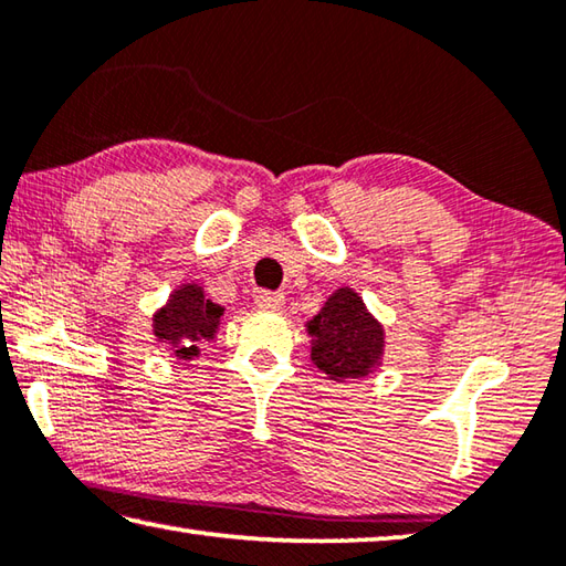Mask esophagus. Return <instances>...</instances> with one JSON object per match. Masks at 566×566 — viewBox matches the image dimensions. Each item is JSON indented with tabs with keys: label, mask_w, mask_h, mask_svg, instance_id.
<instances>
[{
	"label": "esophagus",
	"mask_w": 566,
	"mask_h": 566,
	"mask_svg": "<svg viewBox=\"0 0 566 566\" xmlns=\"http://www.w3.org/2000/svg\"><path fill=\"white\" fill-rule=\"evenodd\" d=\"M283 303H285L283 293H271V291H259V293H255V305L263 307V311H273L275 313V311H281Z\"/></svg>",
	"instance_id": "esophagus-1"
}]
</instances>
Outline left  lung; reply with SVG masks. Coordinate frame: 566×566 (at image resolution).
<instances>
[{"label":"left lung","mask_w":566,"mask_h":566,"mask_svg":"<svg viewBox=\"0 0 566 566\" xmlns=\"http://www.w3.org/2000/svg\"><path fill=\"white\" fill-rule=\"evenodd\" d=\"M307 333L313 337V365L335 381L367 377L381 359L384 329L349 287L329 295L307 323Z\"/></svg>","instance_id":"1"}]
</instances>
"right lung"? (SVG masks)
<instances>
[{"label":"right lung","instance_id":"1","mask_svg":"<svg viewBox=\"0 0 566 566\" xmlns=\"http://www.w3.org/2000/svg\"><path fill=\"white\" fill-rule=\"evenodd\" d=\"M221 315V305L207 301L199 285L187 283L155 315V335L159 343L172 345L179 359H191L199 355L201 339H214Z\"/></svg>","mask_w":566,"mask_h":566}]
</instances>
